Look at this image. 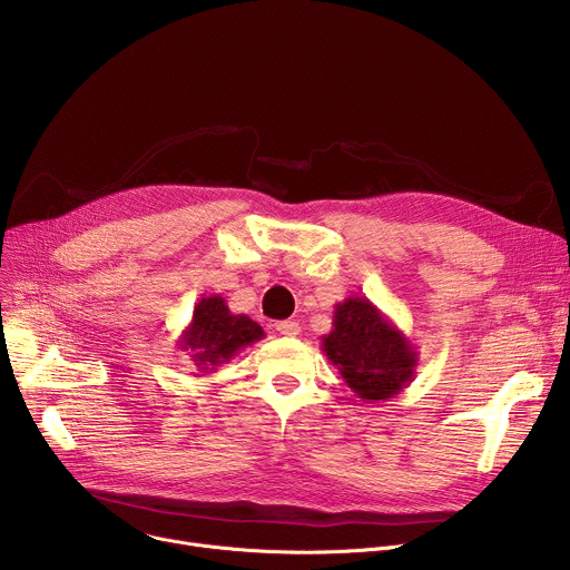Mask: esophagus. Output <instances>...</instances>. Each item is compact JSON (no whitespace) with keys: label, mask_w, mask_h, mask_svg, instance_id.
I'll return each instance as SVG.
<instances>
[{"label":"esophagus","mask_w":570,"mask_h":570,"mask_svg":"<svg viewBox=\"0 0 570 570\" xmlns=\"http://www.w3.org/2000/svg\"><path fill=\"white\" fill-rule=\"evenodd\" d=\"M275 330L282 334V336H297L299 334V322L295 320H282L275 324Z\"/></svg>","instance_id":"1"}]
</instances>
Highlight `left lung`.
<instances>
[{
    "label": "left lung",
    "mask_w": 570,
    "mask_h": 570,
    "mask_svg": "<svg viewBox=\"0 0 570 570\" xmlns=\"http://www.w3.org/2000/svg\"><path fill=\"white\" fill-rule=\"evenodd\" d=\"M322 352L363 401H385L415 379L420 354L396 324L367 297L336 304Z\"/></svg>",
    "instance_id": "obj_1"
}]
</instances>
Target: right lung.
<instances>
[{
	"label": "right lung",
	"mask_w": 570,
	"mask_h": 570,
	"mask_svg": "<svg viewBox=\"0 0 570 570\" xmlns=\"http://www.w3.org/2000/svg\"><path fill=\"white\" fill-rule=\"evenodd\" d=\"M264 338V330L248 315H234L220 295L200 297L178 347L191 354L198 374L214 372L243 347ZM196 374V376H198Z\"/></svg>",
	"instance_id": "obj_1"
}]
</instances>
